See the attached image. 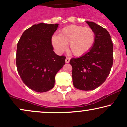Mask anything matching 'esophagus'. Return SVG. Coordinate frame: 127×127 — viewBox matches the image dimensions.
I'll use <instances>...</instances> for the list:
<instances>
[{"label": "esophagus", "mask_w": 127, "mask_h": 127, "mask_svg": "<svg viewBox=\"0 0 127 127\" xmlns=\"http://www.w3.org/2000/svg\"><path fill=\"white\" fill-rule=\"evenodd\" d=\"M69 61H70V58H69L66 57V59H65V62H66V63H69Z\"/></svg>", "instance_id": "esophagus-1"}]
</instances>
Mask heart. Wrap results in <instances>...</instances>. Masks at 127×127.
Masks as SVG:
<instances>
[{"label": "heart", "mask_w": 127, "mask_h": 127, "mask_svg": "<svg viewBox=\"0 0 127 127\" xmlns=\"http://www.w3.org/2000/svg\"><path fill=\"white\" fill-rule=\"evenodd\" d=\"M95 41V33L92 28L72 25L63 28L59 35L52 37L53 46L58 52H64L69 43V51L75 56L87 54L91 49Z\"/></svg>", "instance_id": "obj_1"}]
</instances>
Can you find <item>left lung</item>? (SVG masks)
Wrapping results in <instances>:
<instances>
[{
    "instance_id": "left-lung-1",
    "label": "left lung",
    "mask_w": 127,
    "mask_h": 127,
    "mask_svg": "<svg viewBox=\"0 0 127 127\" xmlns=\"http://www.w3.org/2000/svg\"><path fill=\"white\" fill-rule=\"evenodd\" d=\"M95 33L91 49L77 58H72L73 84L76 88L93 90L105 81L113 64V44L106 29L92 22H86Z\"/></svg>"
}]
</instances>
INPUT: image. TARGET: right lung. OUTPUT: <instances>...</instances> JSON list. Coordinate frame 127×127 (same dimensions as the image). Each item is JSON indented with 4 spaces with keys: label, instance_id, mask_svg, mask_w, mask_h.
<instances>
[{
    "label": "right lung",
    "instance_id": "add662e5",
    "mask_svg": "<svg viewBox=\"0 0 127 127\" xmlns=\"http://www.w3.org/2000/svg\"><path fill=\"white\" fill-rule=\"evenodd\" d=\"M58 24L40 23L23 33L17 45V70L23 82L37 92L54 87L56 74L65 64V56L54 52L51 38Z\"/></svg>",
    "mask_w": 127,
    "mask_h": 127
}]
</instances>
